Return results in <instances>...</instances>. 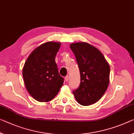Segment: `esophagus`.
<instances>
[{"label": "esophagus", "mask_w": 134, "mask_h": 134, "mask_svg": "<svg viewBox=\"0 0 134 134\" xmlns=\"http://www.w3.org/2000/svg\"><path fill=\"white\" fill-rule=\"evenodd\" d=\"M69 76H66L65 77V81H68V80H69Z\"/></svg>", "instance_id": "obj_1"}]
</instances>
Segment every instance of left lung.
Returning <instances> with one entry per match:
<instances>
[{
    "mask_svg": "<svg viewBox=\"0 0 134 134\" xmlns=\"http://www.w3.org/2000/svg\"><path fill=\"white\" fill-rule=\"evenodd\" d=\"M79 68L80 83L73 91L80 105H90L101 99L109 84L110 68L103 54L85 42L70 45Z\"/></svg>",
    "mask_w": 134,
    "mask_h": 134,
    "instance_id": "8db88e82",
    "label": "left lung"
}]
</instances>
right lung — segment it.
<instances>
[{"label":"right lung","instance_id":"1","mask_svg":"<svg viewBox=\"0 0 134 134\" xmlns=\"http://www.w3.org/2000/svg\"><path fill=\"white\" fill-rule=\"evenodd\" d=\"M61 43L48 42L30 54L23 69L25 88L34 99L48 102L54 98L63 86L55 58Z\"/></svg>","mask_w":134,"mask_h":134}]
</instances>
